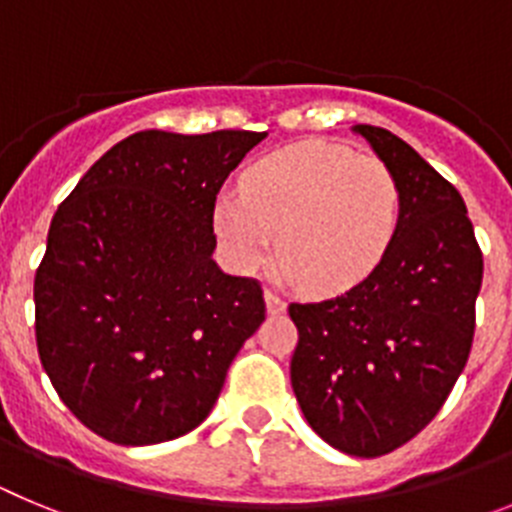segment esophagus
I'll return each instance as SVG.
<instances>
[{
  "label": "esophagus",
  "mask_w": 512,
  "mask_h": 512,
  "mask_svg": "<svg viewBox=\"0 0 512 512\" xmlns=\"http://www.w3.org/2000/svg\"><path fill=\"white\" fill-rule=\"evenodd\" d=\"M264 300H266V310H269L271 315H279V312L287 310V302H284V297L277 295V292H271V289H266L264 292Z\"/></svg>",
  "instance_id": "34e87169"
}]
</instances>
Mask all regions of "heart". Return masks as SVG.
I'll list each match as a JSON object with an SVG mask.
<instances>
[{
	"instance_id": "1",
	"label": "heart",
	"mask_w": 512,
	"mask_h": 512,
	"mask_svg": "<svg viewBox=\"0 0 512 512\" xmlns=\"http://www.w3.org/2000/svg\"><path fill=\"white\" fill-rule=\"evenodd\" d=\"M400 223V187L382 158L330 143L279 148L225 192L212 228L238 271H253L277 248L289 277L310 292L354 287L377 269Z\"/></svg>"
}]
</instances>
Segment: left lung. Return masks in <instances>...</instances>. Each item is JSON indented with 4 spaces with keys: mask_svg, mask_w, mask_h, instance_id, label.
<instances>
[{
    "mask_svg": "<svg viewBox=\"0 0 512 512\" xmlns=\"http://www.w3.org/2000/svg\"><path fill=\"white\" fill-rule=\"evenodd\" d=\"M400 187V223L377 269L338 297L292 302V390L310 428L348 456L400 449L464 372L482 287L467 205L390 130L354 125Z\"/></svg>",
    "mask_w": 512,
    "mask_h": 512,
    "instance_id": "1",
    "label": "left lung"
}]
</instances>
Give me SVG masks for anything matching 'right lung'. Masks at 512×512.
Returning a JSON list of instances; mask_svg holds the SVG:
<instances>
[{
	"label": "right lung",
	"instance_id": "obj_1",
	"mask_svg": "<svg viewBox=\"0 0 512 512\" xmlns=\"http://www.w3.org/2000/svg\"><path fill=\"white\" fill-rule=\"evenodd\" d=\"M266 133L143 130L58 205L35 274V341L63 405L120 446L194 431L264 323L256 279L212 261L215 197Z\"/></svg>",
	"mask_w": 512,
	"mask_h": 512
}]
</instances>
